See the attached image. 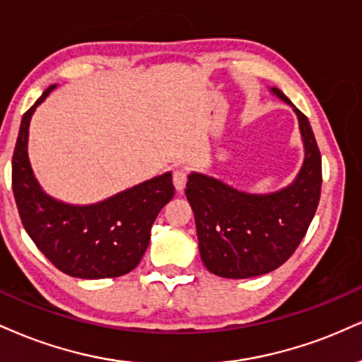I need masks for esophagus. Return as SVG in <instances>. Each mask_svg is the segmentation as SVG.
Masks as SVG:
<instances>
[{
  "label": "esophagus",
  "instance_id": "esophagus-1",
  "mask_svg": "<svg viewBox=\"0 0 362 362\" xmlns=\"http://www.w3.org/2000/svg\"><path fill=\"white\" fill-rule=\"evenodd\" d=\"M186 181H188V168L180 166L173 171V182H174V188L177 191H182L186 186Z\"/></svg>",
  "mask_w": 362,
  "mask_h": 362
}]
</instances>
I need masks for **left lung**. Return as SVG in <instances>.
Segmentation results:
<instances>
[{
    "label": "left lung",
    "instance_id": "obj_1",
    "mask_svg": "<svg viewBox=\"0 0 362 362\" xmlns=\"http://www.w3.org/2000/svg\"><path fill=\"white\" fill-rule=\"evenodd\" d=\"M272 92L298 117L305 158L296 181L270 194L245 193L202 173H191L186 182L202 260L218 276L248 279L279 269L300 245L317 209L322 160L309 119L279 88Z\"/></svg>",
    "mask_w": 362,
    "mask_h": 362
}]
</instances>
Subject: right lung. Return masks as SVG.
<instances>
[{"label":"right lung","mask_w":362,"mask_h":362,"mask_svg":"<svg viewBox=\"0 0 362 362\" xmlns=\"http://www.w3.org/2000/svg\"><path fill=\"white\" fill-rule=\"evenodd\" d=\"M50 86L21 119L13 153V194L26 233L58 270L78 279H112L139 265L151 226L174 196L171 173L129 188L97 204L57 202L40 188L28 160V127Z\"/></svg>","instance_id":"add662e5"}]
</instances>
